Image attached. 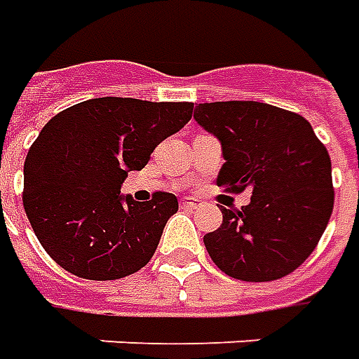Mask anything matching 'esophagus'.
<instances>
[{"label": "esophagus", "instance_id": "obj_1", "mask_svg": "<svg viewBox=\"0 0 359 359\" xmlns=\"http://www.w3.org/2000/svg\"><path fill=\"white\" fill-rule=\"evenodd\" d=\"M182 208H188V210H196L198 205H202V200L200 198H192V196H188V198H182Z\"/></svg>", "mask_w": 359, "mask_h": 359}]
</instances>
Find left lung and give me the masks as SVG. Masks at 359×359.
Returning a JSON list of instances; mask_svg holds the SVG:
<instances>
[{"label": "left lung", "mask_w": 359, "mask_h": 359, "mask_svg": "<svg viewBox=\"0 0 359 359\" xmlns=\"http://www.w3.org/2000/svg\"><path fill=\"white\" fill-rule=\"evenodd\" d=\"M194 120L222 144L217 184L252 190L241 210L219 205V229L204 235L215 266L243 282H270L302 266L334 205L330 157L307 120L266 102H202Z\"/></svg>", "instance_id": "8db88e82"}]
</instances>
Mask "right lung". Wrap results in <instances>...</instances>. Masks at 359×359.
<instances>
[{"instance_id": "right-lung-1", "label": "right lung", "mask_w": 359, "mask_h": 359, "mask_svg": "<svg viewBox=\"0 0 359 359\" xmlns=\"http://www.w3.org/2000/svg\"><path fill=\"white\" fill-rule=\"evenodd\" d=\"M194 102L101 97L62 110L25 159L22 205L52 260L85 280H118L144 268L179 210L169 192L136 202L120 194L165 137L192 118Z\"/></svg>"}]
</instances>
